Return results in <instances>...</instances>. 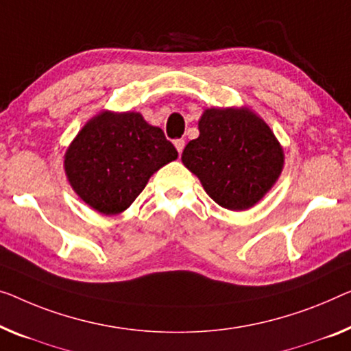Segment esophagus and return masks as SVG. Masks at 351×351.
<instances>
[{
    "mask_svg": "<svg viewBox=\"0 0 351 351\" xmlns=\"http://www.w3.org/2000/svg\"><path fill=\"white\" fill-rule=\"evenodd\" d=\"M173 143H175V148L178 149V153L181 154V153H182V149H184V145H186V143H184V140H182V138H178V140H175Z\"/></svg>",
    "mask_w": 351,
    "mask_h": 351,
    "instance_id": "1",
    "label": "esophagus"
}]
</instances>
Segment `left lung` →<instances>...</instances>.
Segmentation results:
<instances>
[{"label": "left lung", "instance_id": "8db88e82", "mask_svg": "<svg viewBox=\"0 0 351 351\" xmlns=\"http://www.w3.org/2000/svg\"><path fill=\"white\" fill-rule=\"evenodd\" d=\"M198 138L182 151V164L222 208L254 206L279 178L284 151L263 119L247 108H209Z\"/></svg>", "mask_w": 351, "mask_h": 351}]
</instances>
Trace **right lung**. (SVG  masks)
<instances>
[{
	"mask_svg": "<svg viewBox=\"0 0 351 351\" xmlns=\"http://www.w3.org/2000/svg\"><path fill=\"white\" fill-rule=\"evenodd\" d=\"M176 158L164 130L140 113L104 112L67 148L64 169L82 200L112 216L132 205L151 175Z\"/></svg>",
	"mask_w": 351,
	"mask_h": 351,
	"instance_id": "add662e5",
	"label": "right lung"
}]
</instances>
